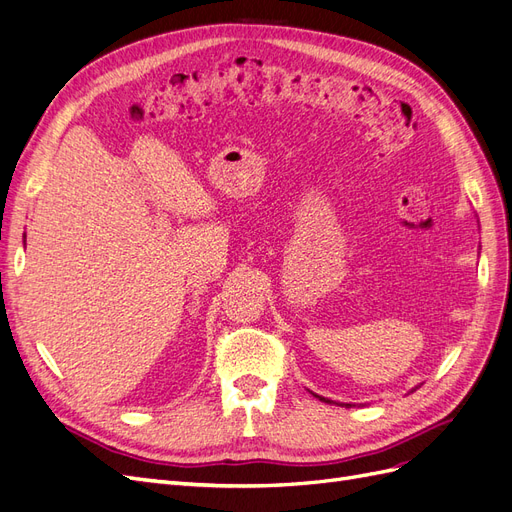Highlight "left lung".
<instances>
[{"instance_id": "left-lung-1", "label": "left lung", "mask_w": 512, "mask_h": 512, "mask_svg": "<svg viewBox=\"0 0 512 512\" xmlns=\"http://www.w3.org/2000/svg\"><path fill=\"white\" fill-rule=\"evenodd\" d=\"M312 395H314V397H318L320 401H324V404H331V399H327V397H322V395H316V393H312ZM344 406H346V408H350L352 404H344Z\"/></svg>"}]
</instances>
